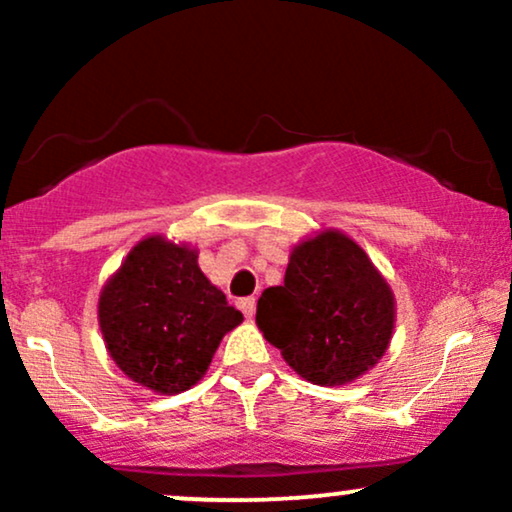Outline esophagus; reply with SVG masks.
Instances as JSON below:
<instances>
[{
    "label": "esophagus",
    "instance_id": "1",
    "mask_svg": "<svg viewBox=\"0 0 512 512\" xmlns=\"http://www.w3.org/2000/svg\"><path fill=\"white\" fill-rule=\"evenodd\" d=\"M255 298H240V301H238V308L240 310H243V315L245 317H252V315H255Z\"/></svg>",
    "mask_w": 512,
    "mask_h": 512
}]
</instances>
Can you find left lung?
Masks as SVG:
<instances>
[{"label": "left lung", "mask_w": 512, "mask_h": 512, "mask_svg": "<svg viewBox=\"0 0 512 512\" xmlns=\"http://www.w3.org/2000/svg\"><path fill=\"white\" fill-rule=\"evenodd\" d=\"M255 320L301 378L346 385L390 346L395 296L361 245L327 228L293 248L284 284L262 293Z\"/></svg>", "instance_id": "1"}]
</instances>
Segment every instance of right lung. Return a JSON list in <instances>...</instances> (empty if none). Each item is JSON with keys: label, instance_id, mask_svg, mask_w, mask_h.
Listing matches in <instances>:
<instances>
[{"label": "right lung", "instance_id": "obj_1", "mask_svg": "<svg viewBox=\"0 0 512 512\" xmlns=\"http://www.w3.org/2000/svg\"><path fill=\"white\" fill-rule=\"evenodd\" d=\"M98 322L108 354L129 380L178 395L202 380L243 313L204 276L195 248L149 236L103 286Z\"/></svg>", "mask_w": 512, "mask_h": 512}]
</instances>
